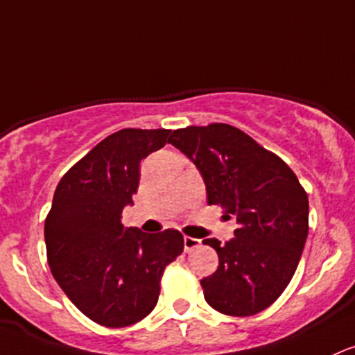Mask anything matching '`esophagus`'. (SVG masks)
Wrapping results in <instances>:
<instances>
[{
    "mask_svg": "<svg viewBox=\"0 0 355 355\" xmlns=\"http://www.w3.org/2000/svg\"><path fill=\"white\" fill-rule=\"evenodd\" d=\"M200 246V241L196 239V237H190V236H185L184 237V248H185V252H190L193 251V249Z\"/></svg>",
    "mask_w": 355,
    "mask_h": 355,
    "instance_id": "obj_1",
    "label": "esophagus"
}]
</instances>
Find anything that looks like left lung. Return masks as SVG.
Masks as SVG:
<instances>
[{
  "instance_id": "obj_1",
  "label": "left lung",
  "mask_w": 355,
  "mask_h": 355,
  "mask_svg": "<svg viewBox=\"0 0 355 355\" xmlns=\"http://www.w3.org/2000/svg\"><path fill=\"white\" fill-rule=\"evenodd\" d=\"M168 143L200 171L209 205L236 216L234 237L205 239L219 266L200 279L205 302L249 317L276 302L293 278L309 236V196L293 170L231 124L175 130Z\"/></svg>"
}]
</instances>
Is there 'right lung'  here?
<instances>
[{"instance_id":"add662e5","label":"right lung","mask_w":355,"mask_h":355,"mask_svg":"<svg viewBox=\"0 0 355 355\" xmlns=\"http://www.w3.org/2000/svg\"><path fill=\"white\" fill-rule=\"evenodd\" d=\"M170 130L116 131L58 182L45 219L50 271L70 302L104 327H128L155 309L165 268L184 251L175 229L146 234L124 227L143 158L166 145Z\"/></svg>"}]
</instances>
